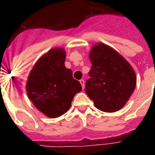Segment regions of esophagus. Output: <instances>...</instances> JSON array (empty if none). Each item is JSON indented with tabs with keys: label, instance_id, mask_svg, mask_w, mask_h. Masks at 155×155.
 <instances>
[{
	"label": "esophagus",
	"instance_id": "1",
	"mask_svg": "<svg viewBox=\"0 0 155 155\" xmlns=\"http://www.w3.org/2000/svg\"><path fill=\"white\" fill-rule=\"evenodd\" d=\"M80 84H81V85H82L83 88H84V83H85L84 80H80Z\"/></svg>",
	"mask_w": 155,
	"mask_h": 155
}]
</instances>
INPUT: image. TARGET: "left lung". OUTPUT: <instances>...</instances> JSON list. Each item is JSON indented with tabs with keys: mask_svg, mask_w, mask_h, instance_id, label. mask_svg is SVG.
<instances>
[{
	"mask_svg": "<svg viewBox=\"0 0 155 155\" xmlns=\"http://www.w3.org/2000/svg\"><path fill=\"white\" fill-rule=\"evenodd\" d=\"M89 57L92 68L85 92L100 110L118 111L134 91V71L120 54L101 42L92 47Z\"/></svg>",
	"mask_w": 155,
	"mask_h": 155,
	"instance_id": "8db88e82",
	"label": "left lung"
}]
</instances>
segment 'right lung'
<instances>
[{"instance_id":"right-lung-1","label":"right lung","mask_w":155,"mask_h":155,"mask_svg":"<svg viewBox=\"0 0 155 155\" xmlns=\"http://www.w3.org/2000/svg\"><path fill=\"white\" fill-rule=\"evenodd\" d=\"M65 56L63 49L51 50L38 60L28 77V97L48 117H58L68 112L75 95L82 90L72 71L65 68Z\"/></svg>"}]
</instances>
